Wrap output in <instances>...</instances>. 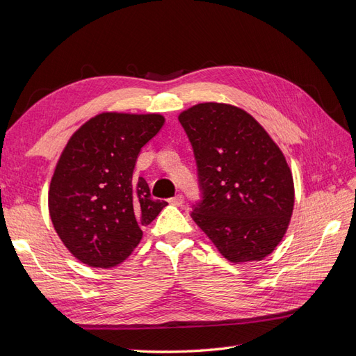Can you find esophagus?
<instances>
[{"instance_id": "esophagus-1", "label": "esophagus", "mask_w": 356, "mask_h": 356, "mask_svg": "<svg viewBox=\"0 0 356 356\" xmlns=\"http://www.w3.org/2000/svg\"><path fill=\"white\" fill-rule=\"evenodd\" d=\"M169 203L170 204H175V207H181V204L184 203V197H182V195H177L175 197L169 199Z\"/></svg>"}]
</instances>
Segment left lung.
I'll return each instance as SVG.
<instances>
[{
    "label": "left lung",
    "mask_w": 356,
    "mask_h": 356,
    "mask_svg": "<svg viewBox=\"0 0 356 356\" xmlns=\"http://www.w3.org/2000/svg\"><path fill=\"white\" fill-rule=\"evenodd\" d=\"M178 120L203 195L191 218L229 261L263 260L282 241L294 208L293 174L281 148L230 104L193 105Z\"/></svg>",
    "instance_id": "left-lung-1"
}]
</instances>
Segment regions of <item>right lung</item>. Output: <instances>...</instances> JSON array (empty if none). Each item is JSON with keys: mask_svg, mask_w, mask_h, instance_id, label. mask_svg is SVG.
Masks as SVG:
<instances>
[{"mask_svg": "<svg viewBox=\"0 0 356 356\" xmlns=\"http://www.w3.org/2000/svg\"><path fill=\"white\" fill-rule=\"evenodd\" d=\"M165 123L160 114L102 113L70 138L49 188V212L67 250L90 267L123 263L143 227L166 207L134 169L141 148Z\"/></svg>", "mask_w": 356, "mask_h": 356, "instance_id": "right-lung-1", "label": "right lung"}]
</instances>
